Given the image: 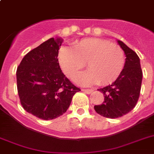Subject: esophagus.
<instances>
[{
	"instance_id": "obj_1",
	"label": "esophagus",
	"mask_w": 154,
	"mask_h": 154,
	"mask_svg": "<svg viewBox=\"0 0 154 154\" xmlns=\"http://www.w3.org/2000/svg\"><path fill=\"white\" fill-rule=\"evenodd\" d=\"M82 91H84V93H86V94H91V93H92L93 91H94V90L93 89H83Z\"/></svg>"
}]
</instances>
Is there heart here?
I'll use <instances>...</instances> for the list:
<instances>
[{
    "mask_svg": "<svg viewBox=\"0 0 154 154\" xmlns=\"http://www.w3.org/2000/svg\"><path fill=\"white\" fill-rule=\"evenodd\" d=\"M58 60L62 70L70 78H74L85 63L87 70L75 78V82L83 86L111 84L118 78L125 64L122 48L99 38L82 40L73 48L62 47Z\"/></svg>",
    "mask_w": 154,
    "mask_h": 154,
    "instance_id": "obj_1",
    "label": "heart"
}]
</instances>
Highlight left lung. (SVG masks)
<instances>
[{
  "label": "left lung",
  "mask_w": 154,
  "mask_h": 154,
  "mask_svg": "<svg viewBox=\"0 0 154 154\" xmlns=\"http://www.w3.org/2000/svg\"><path fill=\"white\" fill-rule=\"evenodd\" d=\"M124 51L126 60L123 71L111 85L98 89L103 94L104 100L95 105L97 113L107 118H118L135 107L140 97L143 72L140 58L133 50L120 41H117Z\"/></svg>",
  "instance_id": "1"
}]
</instances>
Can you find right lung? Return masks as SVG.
<instances>
[{
    "instance_id": "1",
    "label": "right lung",
    "mask_w": 154,
    "mask_h": 154,
    "mask_svg": "<svg viewBox=\"0 0 154 154\" xmlns=\"http://www.w3.org/2000/svg\"><path fill=\"white\" fill-rule=\"evenodd\" d=\"M63 43L49 40L23 57L17 69V87L24 110L42 120H53L67 111L80 88L63 74L58 62Z\"/></svg>"
}]
</instances>
